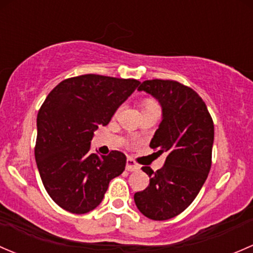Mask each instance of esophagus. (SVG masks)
<instances>
[{"label": "esophagus", "instance_id": "esophagus-1", "mask_svg": "<svg viewBox=\"0 0 253 253\" xmlns=\"http://www.w3.org/2000/svg\"><path fill=\"white\" fill-rule=\"evenodd\" d=\"M139 169H140V166L133 160V159L127 158V160H126V169H127V171H138Z\"/></svg>", "mask_w": 253, "mask_h": 253}]
</instances>
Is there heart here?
<instances>
[{
  "mask_svg": "<svg viewBox=\"0 0 253 253\" xmlns=\"http://www.w3.org/2000/svg\"><path fill=\"white\" fill-rule=\"evenodd\" d=\"M142 106H143V110H144V109L155 108V106H159V104H158V103H156V100L150 99V98H148V99H144V100H143Z\"/></svg>",
  "mask_w": 253,
  "mask_h": 253,
  "instance_id": "b5f03b06",
  "label": "heart"
}]
</instances>
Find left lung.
I'll use <instances>...</instances> for the list:
<instances>
[{"instance_id":"obj_1","label":"left lung","mask_w":253,"mask_h":253,"mask_svg":"<svg viewBox=\"0 0 253 253\" xmlns=\"http://www.w3.org/2000/svg\"><path fill=\"white\" fill-rule=\"evenodd\" d=\"M160 102L162 121L150 148L166 153L162 169H142L149 185L134 194L145 217L166 220L182 213L203 188L212 164L214 126L207 106L193 88L173 80H147L138 87Z\"/></svg>"}]
</instances>
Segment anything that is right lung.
I'll return each instance as SVG.
<instances>
[{
	"mask_svg": "<svg viewBox=\"0 0 253 253\" xmlns=\"http://www.w3.org/2000/svg\"><path fill=\"white\" fill-rule=\"evenodd\" d=\"M134 79L87 74L58 84L37 114L35 159L43 187L58 206L71 213L92 211L109 182L125 171L126 155L92 154L93 132L106 126L138 87Z\"/></svg>",
	"mask_w": 253,
	"mask_h": 253,
	"instance_id": "add662e5",
	"label": "right lung"
}]
</instances>
